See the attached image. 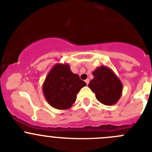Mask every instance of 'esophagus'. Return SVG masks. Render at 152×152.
Wrapping results in <instances>:
<instances>
[{"mask_svg":"<svg viewBox=\"0 0 152 152\" xmlns=\"http://www.w3.org/2000/svg\"><path fill=\"white\" fill-rule=\"evenodd\" d=\"M85 82H86V83H87V85H88L89 82H90V80H89V79H86V80H85Z\"/></svg>","mask_w":152,"mask_h":152,"instance_id":"esophagus-1","label":"esophagus"}]
</instances>
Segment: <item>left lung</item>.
Listing matches in <instances>:
<instances>
[{
    "mask_svg": "<svg viewBox=\"0 0 152 152\" xmlns=\"http://www.w3.org/2000/svg\"><path fill=\"white\" fill-rule=\"evenodd\" d=\"M93 79L88 87L95 93L96 98L105 105H112L118 102L122 95L123 84L108 67L102 65L93 72Z\"/></svg>",
    "mask_w": 152,
    "mask_h": 152,
    "instance_id": "left-lung-1",
    "label": "left lung"
}]
</instances>
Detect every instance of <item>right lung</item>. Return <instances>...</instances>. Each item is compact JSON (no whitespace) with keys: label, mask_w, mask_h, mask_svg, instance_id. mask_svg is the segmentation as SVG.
<instances>
[{"label":"right lung","mask_w":152,"mask_h":152,"mask_svg":"<svg viewBox=\"0 0 152 152\" xmlns=\"http://www.w3.org/2000/svg\"><path fill=\"white\" fill-rule=\"evenodd\" d=\"M86 85L78 75L71 71L69 64L57 63L47 75L42 90L46 100L53 108L65 110L72 106L77 94Z\"/></svg>","instance_id":"1"}]
</instances>
